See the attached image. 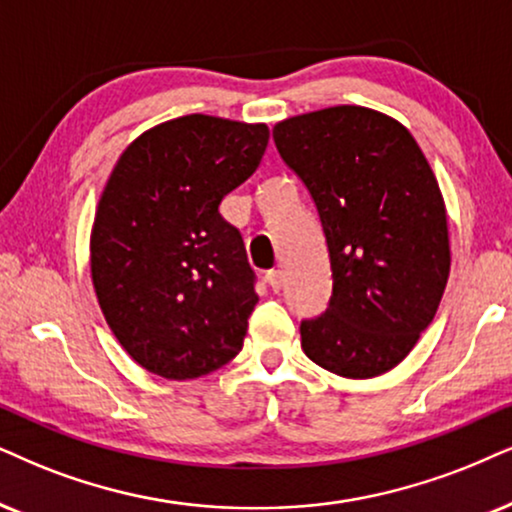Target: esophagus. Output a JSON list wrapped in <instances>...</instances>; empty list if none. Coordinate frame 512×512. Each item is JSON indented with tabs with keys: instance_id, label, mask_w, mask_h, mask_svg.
Returning <instances> with one entry per match:
<instances>
[{
	"instance_id": "obj_1",
	"label": "esophagus",
	"mask_w": 512,
	"mask_h": 512,
	"mask_svg": "<svg viewBox=\"0 0 512 512\" xmlns=\"http://www.w3.org/2000/svg\"><path fill=\"white\" fill-rule=\"evenodd\" d=\"M264 278H267L269 288L276 290V293L283 288V271L281 269H269L267 276H264Z\"/></svg>"
}]
</instances>
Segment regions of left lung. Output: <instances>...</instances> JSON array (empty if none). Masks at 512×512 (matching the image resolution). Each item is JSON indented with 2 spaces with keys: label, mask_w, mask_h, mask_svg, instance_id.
<instances>
[{
  "label": "left lung",
  "mask_w": 512,
  "mask_h": 512,
  "mask_svg": "<svg viewBox=\"0 0 512 512\" xmlns=\"http://www.w3.org/2000/svg\"><path fill=\"white\" fill-rule=\"evenodd\" d=\"M274 141L314 200L333 271L326 312L300 323L304 354L342 378L390 371L435 319L451 267L428 160L409 129L361 106L278 122Z\"/></svg>",
  "instance_id": "8db88e82"
}]
</instances>
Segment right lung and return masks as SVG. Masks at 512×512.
Returning <instances> with one entry per match:
<instances>
[{"instance_id":"1","label":"right lung","mask_w":512,"mask_h":512,"mask_svg":"<svg viewBox=\"0 0 512 512\" xmlns=\"http://www.w3.org/2000/svg\"><path fill=\"white\" fill-rule=\"evenodd\" d=\"M267 144V125L184 115L129 144L101 193L96 297L125 352L160 378H200L241 352L257 276L219 203Z\"/></svg>"}]
</instances>
